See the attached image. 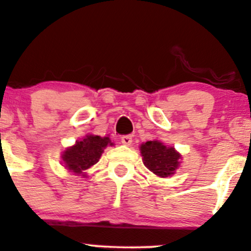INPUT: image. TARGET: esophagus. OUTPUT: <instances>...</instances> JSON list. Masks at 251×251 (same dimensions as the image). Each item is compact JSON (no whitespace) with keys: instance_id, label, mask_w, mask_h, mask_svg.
I'll return each instance as SVG.
<instances>
[{"instance_id":"1","label":"esophagus","mask_w":251,"mask_h":251,"mask_svg":"<svg viewBox=\"0 0 251 251\" xmlns=\"http://www.w3.org/2000/svg\"><path fill=\"white\" fill-rule=\"evenodd\" d=\"M122 143L126 146L131 145V144H132V137H131V135H124V137H122Z\"/></svg>"}]
</instances>
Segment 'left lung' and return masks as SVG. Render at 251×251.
I'll return each instance as SVG.
<instances>
[{
	"label": "left lung",
	"instance_id": "obj_1",
	"mask_svg": "<svg viewBox=\"0 0 251 251\" xmlns=\"http://www.w3.org/2000/svg\"><path fill=\"white\" fill-rule=\"evenodd\" d=\"M144 165L160 178L171 177L180 166L181 154L160 140H150L139 146Z\"/></svg>",
	"mask_w": 251,
	"mask_h": 251
}]
</instances>
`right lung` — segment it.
<instances>
[{
  "mask_svg": "<svg viewBox=\"0 0 251 251\" xmlns=\"http://www.w3.org/2000/svg\"><path fill=\"white\" fill-rule=\"evenodd\" d=\"M113 145L114 143H112L108 137L87 134L62 152L61 164L72 174L87 178L86 170L96 165L103 153V150Z\"/></svg>",
  "mask_w": 251,
  "mask_h": 251,
  "instance_id": "obj_1",
  "label": "right lung"
}]
</instances>
